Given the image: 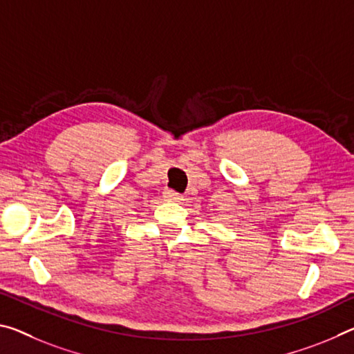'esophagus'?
Masks as SVG:
<instances>
[{
    "label": "esophagus",
    "mask_w": 354,
    "mask_h": 354,
    "mask_svg": "<svg viewBox=\"0 0 354 354\" xmlns=\"http://www.w3.org/2000/svg\"><path fill=\"white\" fill-rule=\"evenodd\" d=\"M164 198L168 200V201H181L183 200L181 195L175 192V190H170V189H167L164 192Z\"/></svg>",
    "instance_id": "34e87169"
}]
</instances>
